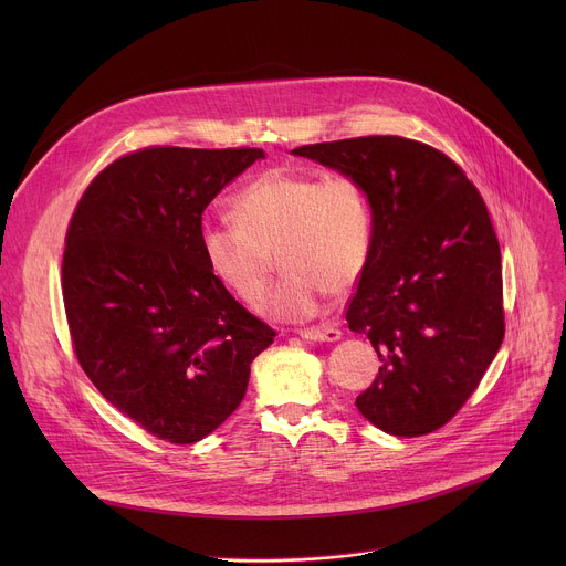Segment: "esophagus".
<instances>
[{
    "label": "esophagus",
    "mask_w": 566,
    "mask_h": 566,
    "mask_svg": "<svg viewBox=\"0 0 566 566\" xmlns=\"http://www.w3.org/2000/svg\"><path fill=\"white\" fill-rule=\"evenodd\" d=\"M297 334L304 340H315V343H336L343 336V332L336 327H311V329H300Z\"/></svg>",
    "instance_id": "1"
}]
</instances>
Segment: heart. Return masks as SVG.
I'll return each instance as SVG.
<instances>
[{"instance_id":"1","label":"heart","mask_w":566,"mask_h":566,"mask_svg":"<svg viewBox=\"0 0 566 566\" xmlns=\"http://www.w3.org/2000/svg\"><path fill=\"white\" fill-rule=\"evenodd\" d=\"M230 219L199 228L203 262L241 304L258 306L277 255L284 277L262 311L280 319L317 315L329 291L356 286L371 255L374 206L347 175L266 170L230 197Z\"/></svg>"}]
</instances>
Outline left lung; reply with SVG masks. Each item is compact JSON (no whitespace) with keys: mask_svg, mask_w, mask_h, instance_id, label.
Returning a JSON list of instances; mask_svg holds the SVG:
<instances>
[{"mask_svg":"<svg viewBox=\"0 0 566 566\" xmlns=\"http://www.w3.org/2000/svg\"><path fill=\"white\" fill-rule=\"evenodd\" d=\"M293 154L358 179L374 244L347 304L378 358L358 412L394 437L443 428L504 340L500 241L479 190L450 156L402 136H358Z\"/></svg>","mask_w":566,"mask_h":566,"instance_id":"obj_1","label":"left lung"}]
</instances>
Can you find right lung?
Wrapping results in <instances>:
<instances>
[{
    "instance_id": "right-lung-1",
    "label": "right lung",
    "mask_w": 566,
    "mask_h": 566,
    "mask_svg": "<svg viewBox=\"0 0 566 566\" xmlns=\"http://www.w3.org/2000/svg\"><path fill=\"white\" fill-rule=\"evenodd\" d=\"M260 158L258 147L129 151L90 184L66 228L75 358L120 415L170 443L217 430L277 336L212 277L199 249L206 206Z\"/></svg>"
}]
</instances>
